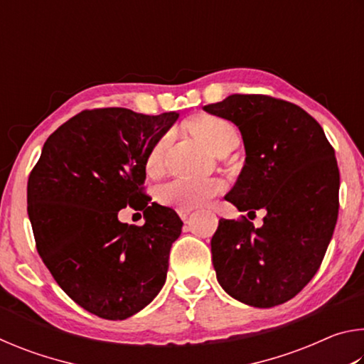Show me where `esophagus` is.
Here are the masks:
<instances>
[{"label": "esophagus", "instance_id": "obj_1", "mask_svg": "<svg viewBox=\"0 0 364 364\" xmlns=\"http://www.w3.org/2000/svg\"><path fill=\"white\" fill-rule=\"evenodd\" d=\"M191 213V208H178V215H180L181 220H186Z\"/></svg>", "mask_w": 364, "mask_h": 364}]
</instances>
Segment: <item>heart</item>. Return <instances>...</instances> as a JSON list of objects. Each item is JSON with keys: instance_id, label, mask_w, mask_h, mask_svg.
Segmentation results:
<instances>
[{"instance_id": "heart-1", "label": "heart", "mask_w": 364, "mask_h": 364, "mask_svg": "<svg viewBox=\"0 0 364 364\" xmlns=\"http://www.w3.org/2000/svg\"><path fill=\"white\" fill-rule=\"evenodd\" d=\"M191 130L199 136L204 143L217 152L220 147L237 139V130L230 120L220 119L213 115H202L191 123ZM173 133L168 132L160 136L151 146L146 156V171L149 175H156L162 168L165 151L171 141ZM223 189V183L215 178H175L157 191V199L160 204L175 208H193L204 204L213 196H217Z\"/></svg>"}]
</instances>
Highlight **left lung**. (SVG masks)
<instances>
[{
  "mask_svg": "<svg viewBox=\"0 0 364 364\" xmlns=\"http://www.w3.org/2000/svg\"><path fill=\"white\" fill-rule=\"evenodd\" d=\"M242 134L245 164L225 196L239 212L263 208V225L218 221L212 262L232 299L271 308L295 297L321 264L338 215L336 152L319 123L292 102L231 95L204 106Z\"/></svg>",
  "mask_w": 364,
  "mask_h": 364,
  "instance_id": "left-lung-1",
  "label": "left lung"
}]
</instances>
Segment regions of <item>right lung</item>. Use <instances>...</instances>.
I'll use <instances>...</instances> for the list:
<instances>
[{"instance_id": "1", "label": "right lung", "mask_w": 364, "mask_h": 364, "mask_svg": "<svg viewBox=\"0 0 364 364\" xmlns=\"http://www.w3.org/2000/svg\"><path fill=\"white\" fill-rule=\"evenodd\" d=\"M176 112L83 110L46 139L28 176L27 212L36 250L60 289L86 311L127 319L164 287L183 221L143 193L146 156ZM127 205L145 225L122 224Z\"/></svg>"}]
</instances>
